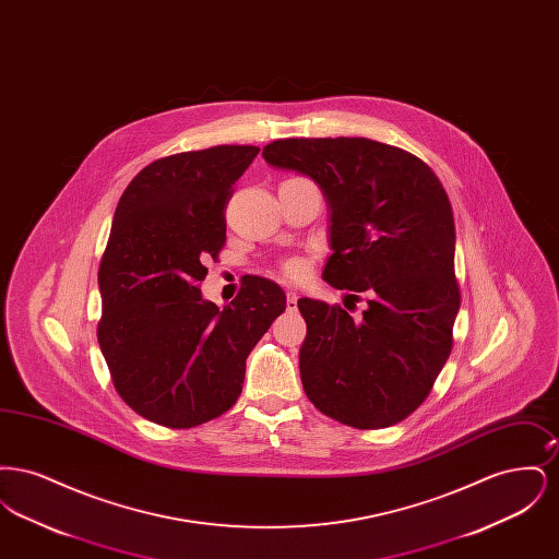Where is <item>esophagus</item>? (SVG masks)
Here are the masks:
<instances>
[{
	"mask_svg": "<svg viewBox=\"0 0 559 559\" xmlns=\"http://www.w3.org/2000/svg\"><path fill=\"white\" fill-rule=\"evenodd\" d=\"M287 308H289V310H295V308H297V293H287Z\"/></svg>",
	"mask_w": 559,
	"mask_h": 559,
	"instance_id": "esophagus-1",
	"label": "esophagus"
}]
</instances>
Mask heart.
<instances>
[{
  "instance_id": "b5f03b06",
  "label": "heart",
  "mask_w": 559,
  "mask_h": 559,
  "mask_svg": "<svg viewBox=\"0 0 559 559\" xmlns=\"http://www.w3.org/2000/svg\"><path fill=\"white\" fill-rule=\"evenodd\" d=\"M306 272H308V267L304 264V260H299V258H292L283 264V274L292 281H301L306 276Z\"/></svg>"
}]
</instances>
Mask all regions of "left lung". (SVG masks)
<instances>
[{"label":"left lung","mask_w":559,"mask_h":559,"mask_svg":"<svg viewBox=\"0 0 559 559\" xmlns=\"http://www.w3.org/2000/svg\"><path fill=\"white\" fill-rule=\"evenodd\" d=\"M264 159L310 176L331 205L322 278L367 295L362 317L301 297L306 396L358 429L396 426L429 396L449 360L461 306L449 194L426 160L369 138H285Z\"/></svg>","instance_id":"left-lung-1"}]
</instances>
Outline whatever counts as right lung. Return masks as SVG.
Segmentation results:
<instances>
[{
  "mask_svg": "<svg viewBox=\"0 0 559 559\" xmlns=\"http://www.w3.org/2000/svg\"><path fill=\"white\" fill-rule=\"evenodd\" d=\"M258 146L222 144L148 163L119 199L98 267V344L117 394L140 417L187 429L240 396L245 360L283 289L245 276L219 310L201 295L207 262L226 242V207Z\"/></svg>",
  "mask_w": 559,
  "mask_h": 559,
  "instance_id": "add662e5",
  "label": "right lung"
}]
</instances>
